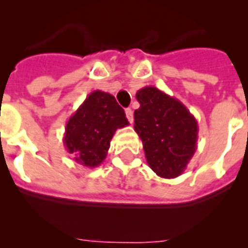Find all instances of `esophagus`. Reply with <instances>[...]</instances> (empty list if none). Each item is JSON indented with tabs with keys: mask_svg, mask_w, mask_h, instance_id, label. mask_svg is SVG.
Segmentation results:
<instances>
[{
	"mask_svg": "<svg viewBox=\"0 0 248 248\" xmlns=\"http://www.w3.org/2000/svg\"><path fill=\"white\" fill-rule=\"evenodd\" d=\"M126 117H127V120L130 124H132V122H134V113H132L131 108L126 109Z\"/></svg>",
	"mask_w": 248,
	"mask_h": 248,
	"instance_id": "esophagus-1",
	"label": "esophagus"
}]
</instances>
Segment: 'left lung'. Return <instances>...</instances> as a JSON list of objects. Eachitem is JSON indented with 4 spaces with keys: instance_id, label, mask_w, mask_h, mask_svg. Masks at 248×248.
Returning <instances> with one entry per match:
<instances>
[{
    "instance_id": "obj_1",
    "label": "left lung",
    "mask_w": 248,
    "mask_h": 248,
    "mask_svg": "<svg viewBox=\"0 0 248 248\" xmlns=\"http://www.w3.org/2000/svg\"><path fill=\"white\" fill-rule=\"evenodd\" d=\"M136 99L140 108L134 112V128L148 165L165 179L180 176L196 153L197 120L180 100L153 86L140 89Z\"/></svg>"
}]
</instances>
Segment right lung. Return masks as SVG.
<instances>
[{"label": "right lung", "mask_w": 248, "mask_h": 248, "mask_svg": "<svg viewBox=\"0 0 248 248\" xmlns=\"http://www.w3.org/2000/svg\"><path fill=\"white\" fill-rule=\"evenodd\" d=\"M127 124L116 97L95 90L68 120L63 143L76 162L93 169L105 159L117 128Z\"/></svg>", "instance_id": "right-lung-1"}]
</instances>
